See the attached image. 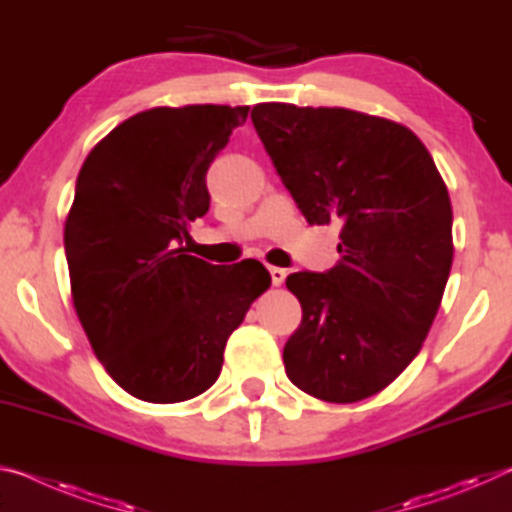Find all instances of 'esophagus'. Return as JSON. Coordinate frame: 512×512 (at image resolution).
<instances>
[{"label":"esophagus","instance_id":"1","mask_svg":"<svg viewBox=\"0 0 512 512\" xmlns=\"http://www.w3.org/2000/svg\"><path fill=\"white\" fill-rule=\"evenodd\" d=\"M268 273H271V282L273 287H280V284L287 280V268H280V266H268Z\"/></svg>","mask_w":512,"mask_h":512}]
</instances>
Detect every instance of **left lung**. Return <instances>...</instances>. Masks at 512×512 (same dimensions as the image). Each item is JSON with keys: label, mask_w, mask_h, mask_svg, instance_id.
Listing matches in <instances>:
<instances>
[{"label": "left lung", "mask_w": 512, "mask_h": 512, "mask_svg": "<svg viewBox=\"0 0 512 512\" xmlns=\"http://www.w3.org/2000/svg\"><path fill=\"white\" fill-rule=\"evenodd\" d=\"M250 119L305 219L341 223L339 264L287 277L302 323L284 368L318 400H366L415 359L438 314L454 257L447 187L395 121L291 103H257Z\"/></svg>", "instance_id": "left-lung-1"}]
</instances>
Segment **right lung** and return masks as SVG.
<instances>
[{
    "instance_id": "add662e5",
    "label": "right lung",
    "mask_w": 512,
    "mask_h": 512,
    "mask_svg": "<svg viewBox=\"0 0 512 512\" xmlns=\"http://www.w3.org/2000/svg\"><path fill=\"white\" fill-rule=\"evenodd\" d=\"M248 106L151 108L85 158L65 221L72 300L97 359L137 400L185 402L223 366L228 336L271 287L259 262L187 255L210 210L205 173Z\"/></svg>"
}]
</instances>
